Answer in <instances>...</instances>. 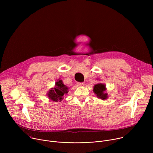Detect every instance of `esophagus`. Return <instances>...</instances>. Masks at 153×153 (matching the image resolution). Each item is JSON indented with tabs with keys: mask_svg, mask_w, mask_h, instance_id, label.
<instances>
[{
	"mask_svg": "<svg viewBox=\"0 0 153 153\" xmlns=\"http://www.w3.org/2000/svg\"><path fill=\"white\" fill-rule=\"evenodd\" d=\"M77 85L79 86H84L85 85V82H82V83H78Z\"/></svg>",
	"mask_w": 153,
	"mask_h": 153,
	"instance_id": "esophagus-1",
	"label": "esophagus"
}]
</instances>
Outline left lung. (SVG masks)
<instances>
[{
	"label": "left lung",
	"mask_w": 153,
	"mask_h": 153,
	"mask_svg": "<svg viewBox=\"0 0 153 153\" xmlns=\"http://www.w3.org/2000/svg\"><path fill=\"white\" fill-rule=\"evenodd\" d=\"M106 90V86L105 84L98 83L94 86L93 91L96 94L98 98L102 100L106 99L108 98V94L105 93L104 91Z\"/></svg>",
	"instance_id": "obj_1"
}]
</instances>
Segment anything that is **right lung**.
<instances>
[{"label": "right lung", "mask_w": 153, "mask_h": 153, "mask_svg": "<svg viewBox=\"0 0 153 153\" xmlns=\"http://www.w3.org/2000/svg\"><path fill=\"white\" fill-rule=\"evenodd\" d=\"M68 87L63 84L62 80H57L55 83L54 88H52L47 93L48 99L55 102H61L65 95L68 93Z\"/></svg>", "instance_id": "add662e5"}]
</instances>
